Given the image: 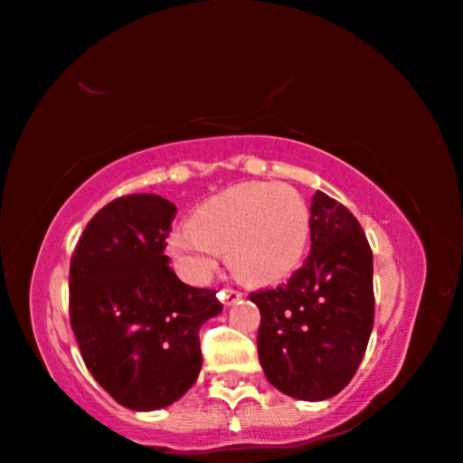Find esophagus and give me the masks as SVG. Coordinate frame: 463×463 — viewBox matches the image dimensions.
<instances>
[{
	"instance_id": "1",
	"label": "esophagus",
	"mask_w": 463,
	"mask_h": 463,
	"mask_svg": "<svg viewBox=\"0 0 463 463\" xmlns=\"http://www.w3.org/2000/svg\"><path fill=\"white\" fill-rule=\"evenodd\" d=\"M240 298H242V292H240V290H233V288H227V290L221 292V300H223V303H225L227 307L236 305Z\"/></svg>"
}]
</instances>
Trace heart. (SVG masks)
<instances>
[{
	"label": "heart",
	"mask_w": 463,
	"mask_h": 463,
	"mask_svg": "<svg viewBox=\"0 0 463 463\" xmlns=\"http://www.w3.org/2000/svg\"><path fill=\"white\" fill-rule=\"evenodd\" d=\"M311 215L290 185L240 184L219 192L173 233V259L190 281H204L227 250L232 269L250 284H276L300 265L309 244Z\"/></svg>",
	"instance_id": "heart-1"
}]
</instances>
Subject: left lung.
Instances as JSON below:
<instances>
[{
  "mask_svg": "<svg viewBox=\"0 0 463 463\" xmlns=\"http://www.w3.org/2000/svg\"><path fill=\"white\" fill-rule=\"evenodd\" d=\"M260 311L259 359L279 392L324 401L351 382L373 327L372 248L353 213L324 192L311 203V254Z\"/></svg>",
  "mask_w": 463,
  "mask_h": 463,
  "instance_id": "8db88e82",
  "label": "left lung"
}]
</instances>
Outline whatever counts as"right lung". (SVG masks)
Wrapping results in <instances>:
<instances>
[{"label": "right lung", "instance_id": "add662e5", "mask_svg": "<svg viewBox=\"0 0 463 463\" xmlns=\"http://www.w3.org/2000/svg\"><path fill=\"white\" fill-rule=\"evenodd\" d=\"M175 204L156 194L112 200L71 259V326L87 370L123 407L154 411L190 391L198 332L223 311L217 292L184 284L165 254Z\"/></svg>", "mask_w": 463, "mask_h": 463}]
</instances>
